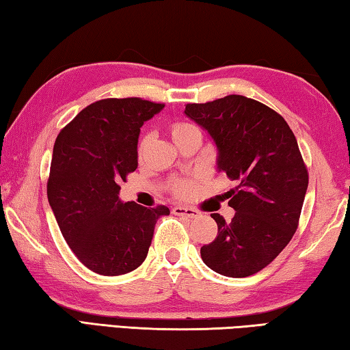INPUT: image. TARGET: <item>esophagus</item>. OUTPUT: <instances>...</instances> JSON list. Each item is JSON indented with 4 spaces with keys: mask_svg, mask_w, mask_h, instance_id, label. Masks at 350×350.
Segmentation results:
<instances>
[{
    "mask_svg": "<svg viewBox=\"0 0 350 350\" xmlns=\"http://www.w3.org/2000/svg\"><path fill=\"white\" fill-rule=\"evenodd\" d=\"M173 213L176 216H185V217H198L199 211L194 208H189V206H174Z\"/></svg>",
    "mask_w": 350,
    "mask_h": 350,
    "instance_id": "34e87169",
    "label": "esophagus"
}]
</instances>
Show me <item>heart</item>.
<instances>
[{
	"instance_id": "obj_1",
	"label": "heart",
	"mask_w": 350,
	"mask_h": 350,
	"mask_svg": "<svg viewBox=\"0 0 350 350\" xmlns=\"http://www.w3.org/2000/svg\"><path fill=\"white\" fill-rule=\"evenodd\" d=\"M191 131H199V129L191 125V123H185V122H179V123H174L173 126H171V135H173V140H177L179 137H182V135H185ZM145 146H146V137L140 140L139 144V152L142 154L145 151ZM194 189V183L191 180H183V182H179L176 185V191L180 194V196H189V194L193 193Z\"/></svg>"
}]
</instances>
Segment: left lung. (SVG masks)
<instances>
[{"instance_id":"left-lung-1","label":"left lung","mask_w":350,"mask_h":350,"mask_svg":"<svg viewBox=\"0 0 350 350\" xmlns=\"http://www.w3.org/2000/svg\"><path fill=\"white\" fill-rule=\"evenodd\" d=\"M185 116L210 134L217 170L238 183L227 193L232 222L213 213L217 236L200 256L219 275L258 273L298 228L309 174L295 134L278 112L244 96L188 103Z\"/></svg>"}]
</instances>
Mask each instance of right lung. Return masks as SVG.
Returning a JSON list of instances; mask_svg holds the SVG:
<instances>
[{"label": "right lung", "mask_w": 350, "mask_h": 350, "mask_svg": "<svg viewBox=\"0 0 350 350\" xmlns=\"http://www.w3.org/2000/svg\"><path fill=\"white\" fill-rule=\"evenodd\" d=\"M163 108L137 97L98 100L55 140L47 199L70 250L98 275L137 269L157 219L170 215L165 205L146 208L118 199V182L137 168L140 128Z\"/></svg>", "instance_id": "obj_1"}]
</instances>
